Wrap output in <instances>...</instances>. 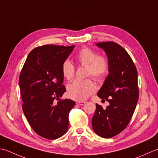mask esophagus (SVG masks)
<instances>
[{
	"instance_id": "obj_1",
	"label": "esophagus",
	"mask_w": 158,
	"mask_h": 158,
	"mask_svg": "<svg viewBox=\"0 0 158 158\" xmlns=\"http://www.w3.org/2000/svg\"><path fill=\"white\" fill-rule=\"evenodd\" d=\"M85 103V101H77L76 103L77 106H83Z\"/></svg>"
}]
</instances>
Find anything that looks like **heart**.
Returning a JSON list of instances; mask_svg holds the SVG:
<instances>
[{
  "instance_id": "1",
  "label": "heart",
  "mask_w": 158,
  "mask_h": 158,
  "mask_svg": "<svg viewBox=\"0 0 158 158\" xmlns=\"http://www.w3.org/2000/svg\"><path fill=\"white\" fill-rule=\"evenodd\" d=\"M78 62L87 66V75H91L97 81H101L107 75L109 64L106 57L98 56L92 49L84 47L76 55ZM61 71L65 78L71 79L75 75V66L69 60H65L61 66ZM68 95L72 99L82 101L85 100L95 91V85L90 79L75 80L68 85Z\"/></svg>"
}]
</instances>
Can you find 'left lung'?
<instances>
[{
    "label": "left lung",
    "mask_w": 158,
    "mask_h": 158,
    "mask_svg": "<svg viewBox=\"0 0 158 158\" xmlns=\"http://www.w3.org/2000/svg\"><path fill=\"white\" fill-rule=\"evenodd\" d=\"M96 45L106 52L109 64V75L97 96L110 105L103 109L96 104L92 125L98 135L110 138L124 130L134 112L139 97L138 72L131 57L121 46L113 42Z\"/></svg>",
    "instance_id": "1"
}]
</instances>
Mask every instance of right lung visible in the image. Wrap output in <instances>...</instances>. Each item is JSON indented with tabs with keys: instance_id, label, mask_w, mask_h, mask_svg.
<instances>
[{
	"instance_id": "right-lung-1",
	"label": "right lung",
	"mask_w": 158,
	"mask_h": 158,
	"mask_svg": "<svg viewBox=\"0 0 158 158\" xmlns=\"http://www.w3.org/2000/svg\"><path fill=\"white\" fill-rule=\"evenodd\" d=\"M75 48L44 45L30 52L21 70L19 85L23 110L37 134L49 140L60 138L69 127V115L75 102L54 100L66 92L61 66Z\"/></svg>"
}]
</instances>
